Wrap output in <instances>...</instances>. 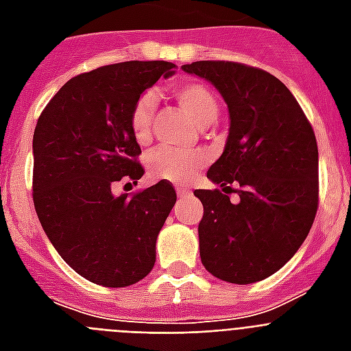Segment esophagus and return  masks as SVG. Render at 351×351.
I'll list each match as a JSON object with an SVG mask.
<instances>
[{
    "label": "esophagus",
    "instance_id": "esophagus-1",
    "mask_svg": "<svg viewBox=\"0 0 351 351\" xmlns=\"http://www.w3.org/2000/svg\"><path fill=\"white\" fill-rule=\"evenodd\" d=\"M176 195L178 197H186V195H189V189H186V187H176Z\"/></svg>",
    "mask_w": 351,
    "mask_h": 351
}]
</instances>
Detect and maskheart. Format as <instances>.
<instances>
[{"label": "heart", "instance_id": "heart-1", "mask_svg": "<svg viewBox=\"0 0 351 351\" xmlns=\"http://www.w3.org/2000/svg\"><path fill=\"white\" fill-rule=\"evenodd\" d=\"M173 98L178 106L197 121L198 125H209L217 118L219 101L213 90L200 82H180L173 85ZM154 98L145 93L132 106L129 114V127L138 143H147L151 138V117H153ZM204 154L200 151H180L171 147H156L145 156V167L153 180H164L171 184H186L197 175L204 165Z\"/></svg>", "mask_w": 351, "mask_h": 351}]
</instances>
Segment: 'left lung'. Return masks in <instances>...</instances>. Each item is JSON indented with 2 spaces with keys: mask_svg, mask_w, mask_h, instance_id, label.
<instances>
[{
  "mask_svg": "<svg viewBox=\"0 0 351 351\" xmlns=\"http://www.w3.org/2000/svg\"><path fill=\"white\" fill-rule=\"evenodd\" d=\"M182 69L219 89L231 120L224 153L208 171L222 189L195 191L204 206L200 258L226 282H258L297 253L313 226L315 132L288 87L262 69L217 60ZM231 192L239 195L237 203Z\"/></svg>",
  "mask_w": 351,
  "mask_h": 351,
  "instance_id": "1",
  "label": "left lung"
}]
</instances>
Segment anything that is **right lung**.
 I'll return each instance as SVG.
<instances>
[{"instance_id": "1", "label": "right lung", "mask_w": 351, "mask_h": 351, "mask_svg": "<svg viewBox=\"0 0 351 351\" xmlns=\"http://www.w3.org/2000/svg\"><path fill=\"white\" fill-rule=\"evenodd\" d=\"M169 62H123L74 76L41 111L32 138V198L41 228L74 271L107 288L142 280L176 202L173 184L112 195L143 176L129 114ZM127 186V184H125Z\"/></svg>"}]
</instances>
